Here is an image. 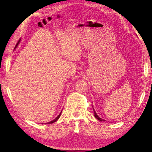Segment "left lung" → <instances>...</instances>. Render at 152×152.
Listing matches in <instances>:
<instances>
[{
	"mask_svg": "<svg viewBox=\"0 0 152 152\" xmlns=\"http://www.w3.org/2000/svg\"><path fill=\"white\" fill-rule=\"evenodd\" d=\"M93 109H94V108H93ZM94 116H95V118H96L97 119H98V120L101 121H104V120L102 119V118H100L99 117L98 115H97V114L96 113V112L94 111Z\"/></svg>",
	"mask_w": 152,
	"mask_h": 152,
	"instance_id": "left-lung-1",
	"label": "left lung"
}]
</instances>
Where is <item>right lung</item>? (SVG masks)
Listing matches in <instances>:
<instances>
[{
  "label": "right lung",
  "instance_id": "right-lung-1",
  "mask_svg": "<svg viewBox=\"0 0 152 152\" xmlns=\"http://www.w3.org/2000/svg\"><path fill=\"white\" fill-rule=\"evenodd\" d=\"M19 42H20V40H19V41L18 42V43H17V44L16 45V46H15V48H16V47L18 45V44H19ZM61 112H60V114L59 115H58L57 117H56V118H55V119H54V120H53V121H50V122H49V123H47L46 124H51V123H54V122H56V121L58 119H59L60 118V115H61Z\"/></svg>",
  "mask_w": 152,
  "mask_h": 152
}]
</instances>
